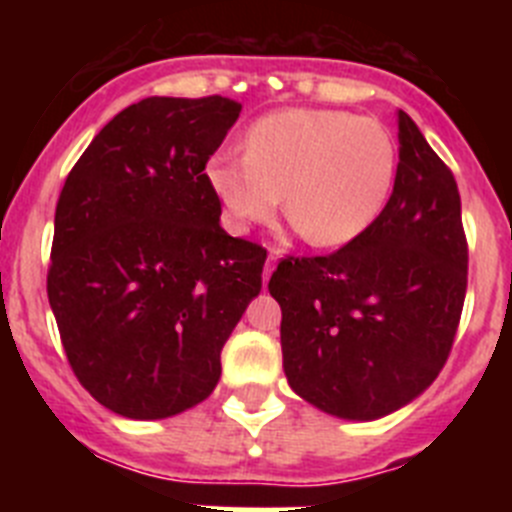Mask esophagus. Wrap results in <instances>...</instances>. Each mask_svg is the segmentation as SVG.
I'll list each match as a JSON object with an SVG mask.
<instances>
[{"mask_svg": "<svg viewBox=\"0 0 512 512\" xmlns=\"http://www.w3.org/2000/svg\"><path fill=\"white\" fill-rule=\"evenodd\" d=\"M274 266H277V256L271 253L269 259H266V266H264V282H269V277H271V271H274Z\"/></svg>", "mask_w": 512, "mask_h": 512, "instance_id": "34e87169", "label": "esophagus"}]
</instances>
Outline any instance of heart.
I'll return each instance as SVG.
<instances>
[{
    "label": "heart",
    "instance_id": "b5f03b06",
    "mask_svg": "<svg viewBox=\"0 0 512 512\" xmlns=\"http://www.w3.org/2000/svg\"><path fill=\"white\" fill-rule=\"evenodd\" d=\"M397 148L372 117L338 110H282L251 125L246 156H215L207 182L235 230L284 215L310 246L354 243L390 200Z\"/></svg>",
    "mask_w": 512,
    "mask_h": 512
}]
</instances>
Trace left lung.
<instances>
[{"label":"left lung","instance_id":"obj_1","mask_svg":"<svg viewBox=\"0 0 512 512\" xmlns=\"http://www.w3.org/2000/svg\"><path fill=\"white\" fill-rule=\"evenodd\" d=\"M397 140L395 187L377 223L330 256L284 259L269 279L289 387L312 408L359 423L431 387L467 295L454 174L402 110Z\"/></svg>","mask_w":512,"mask_h":512}]
</instances>
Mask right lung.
Returning <instances> with one entry per match:
<instances>
[{
    "label": "right lung",
    "instance_id": "right-lung-1",
    "mask_svg": "<svg viewBox=\"0 0 512 512\" xmlns=\"http://www.w3.org/2000/svg\"><path fill=\"white\" fill-rule=\"evenodd\" d=\"M241 115L228 97H148L81 153L56 205L48 302L76 379L112 413L200 405L261 292L266 251L220 228L205 166Z\"/></svg>",
    "mask_w": 512,
    "mask_h": 512
}]
</instances>
